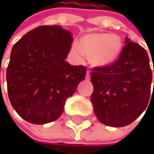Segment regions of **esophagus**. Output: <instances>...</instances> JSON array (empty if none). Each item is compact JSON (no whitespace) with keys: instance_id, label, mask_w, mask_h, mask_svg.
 <instances>
[{"instance_id":"esophagus-1","label":"esophagus","mask_w":154,"mask_h":154,"mask_svg":"<svg viewBox=\"0 0 154 154\" xmlns=\"http://www.w3.org/2000/svg\"><path fill=\"white\" fill-rule=\"evenodd\" d=\"M86 79H91V73H90V71H87Z\"/></svg>"}]
</instances>
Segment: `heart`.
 Here are the masks:
<instances>
[{"instance_id":"1","label":"heart","mask_w":154,"mask_h":154,"mask_svg":"<svg viewBox=\"0 0 154 154\" xmlns=\"http://www.w3.org/2000/svg\"><path fill=\"white\" fill-rule=\"evenodd\" d=\"M123 47L120 36L108 32H94L80 38L79 46L73 45L71 50L75 56L82 54L87 57L92 66L104 67L119 58Z\"/></svg>"}]
</instances>
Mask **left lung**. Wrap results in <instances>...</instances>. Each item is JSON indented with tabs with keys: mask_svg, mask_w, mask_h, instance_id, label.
Returning a JSON list of instances; mask_svg holds the SVG:
<instances>
[{
	"mask_svg": "<svg viewBox=\"0 0 154 154\" xmlns=\"http://www.w3.org/2000/svg\"><path fill=\"white\" fill-rule=\"evenodd\" d=\"M91 80L94 88L91 100L99 121L114 128L129 125L151 99L152 73L146 50L126 38L119 58L108 66L92 68Z\"/></svg>",
	"mask_w": 154,
	"mask_h": 154,
	"instance_id": "left-lung-1",
	"label": "left lung"
}]
</instances>
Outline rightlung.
I'll list each match as a JSON object with an SVG mask.
<instances>
[{
    "label": "right lung",
    "mask_w": 154,
    "mask_h": 154,
    "mask_svg": "<svg viewBox=\"0 0 154 154\" xmlns=\"http://www.w3.org/2000/svg\"><path fill=\"white\" fill-rule=\"evenodd\" d=\"M73 37L60 26H40L14 45L6 70L8 97L26 121L43 125L62 115L64 103L84 80L87 69L66 58Z\"/></svg>",
    "instance_id": "add662e5"
}]
</instances>
